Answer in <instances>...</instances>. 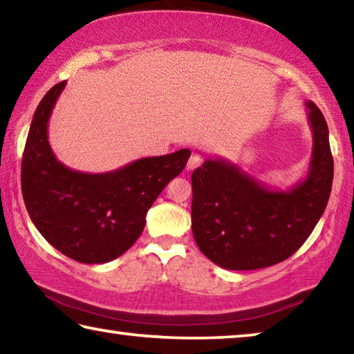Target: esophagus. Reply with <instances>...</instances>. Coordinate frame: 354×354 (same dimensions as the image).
Here are the masks:
<instances>
[{"label":"esophagus","mask_w":354,"mask_h":354,"mask_svg":"<svg viewBox=\"0 0 354 354\" xmlns=\"http://www.w3.org/2000/svg\"><path fill=\"white\" fill-rule=\"evenodd\" d=\"M203 164V158L200 154H192L189 162H187V170H195L196 167H200Z\"/></svg>","instance_id":"1"}]
</instances>
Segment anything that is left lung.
I'll list each match as a JSON object with an SVG mask.
<instances>
[{"mask_svg":"<svg viewBox=\"0 0 354 354\" xmlns=\"http://www.w3.org/2000/svg\"><path fill=\"white\" fill-rule=\"evenodd\" d=\"M313 156L304 179L268 187L231 160L206 159L192 173V232L207 259L227 270H256L286 261L325 212L334 162L326 120L306 101Z\"/></svg>","mask_w":354,"mask_h":354,"instance_id":"obj_1","label":"left lung"}]
</instances>
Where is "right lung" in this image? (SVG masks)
Wrapping results in <instances>:
<instances>
[{
  "label": "right lung",
  "mask_w": 354,
  "mask_h": 354,
  "mask_svg": "<svg viewBox=\"0 0 354 354\" xmlns=\"http://www.w3.org/2000/svg\"><path fill=\"white\" fill-rule=\"evenodd\" d=\"M67 81L51 87L34 112L21 160V192L39 232L62 254L82 263H106L133 247L148 209L187 164L190 149L106 173H82L57 160L48 122Z\"/></svg>",
  "instance_id": "right-lung-1"
}]
</instances>
